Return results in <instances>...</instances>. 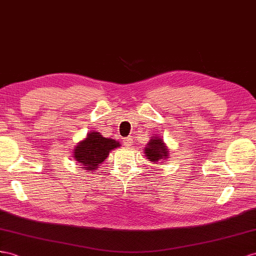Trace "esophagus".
<instances>
[{"label": "esophagus", "mask_w": 256, "mask_h": 256, "mask_svg": "<svg viewBox=\"0 0 256 256\" xmlns=\"http://www.w3.org/2000/svg\"><path fill=\"white\" fill-rule=\"evenodd\" d=\"M124 146L126 147H132L133 145V138L132 137H126V138H124Z\"/></svg>", "instance_id": "34e87169"}]
</instances>
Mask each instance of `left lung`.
<instances>
[{
    "label": "left lung",
    "mask_w": 256,
    "mask_h": 256,
    "mask_svg": "<svg viewBox=\"0 0 256 256\" xmlns=\"http://www.w3.org/2000/svg\"><path fill=\"white\" fill-rule=\"evenodd\" d=\"M144 154H146L149 161L156 163L158 161H163L168 158V149L162 138H160L159 136H154L147 144Z\"/></svg>",
    "instance_id": "1"
}]
</instances>
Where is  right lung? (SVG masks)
<instances>
[{
    "instance_id": "obj_1",
    "label": "right lung",
    "mask_w": 256,
    "mask_h": 256,
    "mask_svg": "<svg viewBox=\"0 0 256 256\" xmlns=\"http://www.w3.org/2000/svg\"><path fill=\"white\" fill-rule=\"evenodd\" d=\"M118 147H120L119 142L102 137L100 132H90L74 148V158L81 163L83 170L94 171L106 160L111 150Z\"/></svg>"
}]
</instances>
